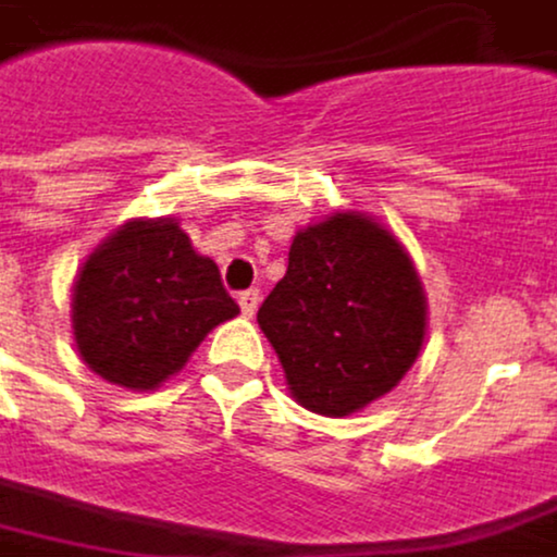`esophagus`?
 I'll return each instance as SVG.
<instances>
[{
	"label": "esophagus",
	"mask_w": 557,
	"mask_h": 557,
	"mask_svg": "<svg viewBox=\"0 0 557 557\" xmlns=\"http://www.w3.org/2000/svg\"><path fill=\"white\" fill-rule=\"evenodd\" d=\"M238 306H242V312H245V315H253V312H257V306H260V290H257V287L242 290V294H238Z\"/></svg>",
	"instance_id": "1"
}]
</instances>
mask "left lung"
<instances>
[{
	"label": "left lung",
	"instance_id": "8db88e82",
	"mask_svg": "<svg viewBox=\"0 0 557 557\" xmlns=\"http://www.w3.org/2000/svg\"><path fill=\"white\" fill-rule=\"evenodd\" d=\"M257 322L304 408L346 417L405 376L423 346L426 304L410 257L364 214L297 233L287 272Z\"/></svg>",
	"mask_w": 557,
	"mask_h": 557
}]
</instances>
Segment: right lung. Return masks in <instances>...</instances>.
I'll return each instance as SVG.
<instances>
[{"mask_svg":"<svg viewBox=\"0 0 557 557\" xmlns=\"http://www.w3.org/2000/svg\"><path fill=\"white\" fill-rule=\"evenodd\" d=\"M238 304L218 263L174 220H131L97 248L73 290L78 356L110 383L156 389Z\"/></svg>","mask_w":557,"mask_h":557,"instance_id":"right-lung-1","label":"right lung"}]
</instances>
